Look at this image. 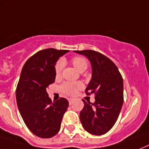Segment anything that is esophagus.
<instances>
[{
  "label": "esophagus",
  "mask_w": 149,
  "mask_h": 149,
  "mask_svg": "<svg viewBox=\"0 0 149 149\" xmlns=\"http://www.w3.org/2000/svg\"><path fill=\"white\" fill-rule=\"evenodd\" d=\"M72 101H73V99H72V98H71V99H69V103H70V105L72 104Z\"/></svg>",
  "instance_id": "esophagus-1"
}]
</instances>
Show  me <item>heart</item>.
I'll list each match as a JSON object with an SVG mask.
<instances>
[{"mask_svg":"<svg viewBox=\"0 0 149 149\" xmlns=\"http://www.w3.org/2000/svg\"><path fill=\"white\" fill-rule=\"evenodd\" d=\"M72 63L75 68L77 69L79 72H84L87 69L88 63L86 58L82 56H75L72 59ZM64 66L63 60H58L55 66L56 74L59 76L61 73ZM83 87V84L81 83H72V82H66L61 86V90L64 93L70 95H73L77 93L79 89Z\"/></svg>","mask_w":149,"mask_h":149,"instance_id":"1","label":"heart"}]
</instances>
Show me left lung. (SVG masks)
Here are the masks:
<instances>
[{
	"label": "left lung",
	"instance_id": "left-lung-1",
	"mask_svg": "<svg viewBox=\"0 0 149 149\" xmlns=\"http://www.w3.org/2000/svg\"><path fill=\"white\" fill-rule=\"evenodd\" d=\"M74 52L84 55L90 62L92 78L86 93L95 94L94 103L83 100L80 122L89 133L103 135L115 125L123 107V77L114 63L103 54L90 49Z\"/></svg>",
	"mask_w": 149,
	"mask_h": 149
}]
</instances>
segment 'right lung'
Masks as SVG:
<instances>
[{"label":"right lung","instance_id":"add662e5","mask_svg":"<svg viewBox=\"0 0 149 149\" xmlns=\"http://www.w3.org/2000/svg\"><path fill=\"white\" fill-rule=\"evenodd\" d=\"M69 50L49 48L37 52L23 66L16 89V100L20 116L30 131L43 139L59 132L63 117L68 108L65 98L52 102L47 93L55 82V65Z\"/></svg>","mask_w":149,"mask_h":149}]
</instances>
